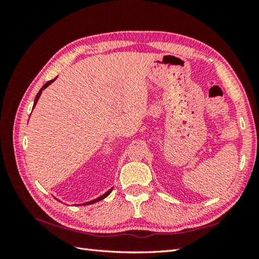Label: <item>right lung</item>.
Segmentation results:
<instances>
[{
  "instance_id": "1",
  "label": "right lung",
  "mask_w": 259,
  "mask_h": 259,
  "mask_svg": "<svg viewBox=\"0 0 259 259\" xmlns=\"http://www.w3.org/2000/svg\"><path fill=\"white\" fill-rule=\"evenodd\" d=\"M57 78H54L53 80H50V81H48L47 82V83L45 84V85H43L42 88H41V89H40V91H38L37 92V95H36V97H35V99H34V103H33V109H34V107H35V104H36V102H37V100H38V98H40V96H41V93H42V91L43 90H45L46 89V88L48 87V85H50L51 83H52V82L54 81V80H56ZM112 189L113 188H111V189H109L107 192H106V194H103L102 196H100V197H98V198H96V199H93V200H91V201H88V202H84V203H81V205H91V203H95V202H98V201H100V200H102V199H104V198H106L109 194H110V192H111L112 191Z\"/></svg>"
}]
</instances>
